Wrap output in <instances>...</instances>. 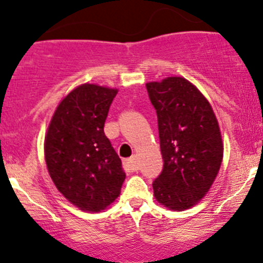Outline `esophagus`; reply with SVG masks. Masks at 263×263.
Here are the masks:
<instances>
[{"instance_id": "esophagus-1", "label": "esophagus", "mask_w": 263, "mask_h": 263, "mask_svg": "<svg viewBox=\"0 0 263 263\" xmlns=\"http://www.w3.org/2000/svg\"><path fill=\"white\" fill-rule=\"evenodd\" d=\"M123 167L126 171H135L136 170V157H131L128 159H124Z\"/></svg>"}]
</instances>
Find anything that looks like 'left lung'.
Listing matches in <instances>:
<instances>
[{"instance_id":"8db88e82","label":"left lung","mask_w":263,"mask_h":263,"mask_svg":"<svg viewBox=\"0 0 263 263\" xmlns=\"http://www.w3.org/2000/svg\"><path fill=\"white\" fill-rule=\"evenodd\" d=\"M156 109L163 170L154 197L171 210L190 209L212 187L223 158L217 118L202 93L184 78L146 84Z\"/></svg>"}]
</instances>
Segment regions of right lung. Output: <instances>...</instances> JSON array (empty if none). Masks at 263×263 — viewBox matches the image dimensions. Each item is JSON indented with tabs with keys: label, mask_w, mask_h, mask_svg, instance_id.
<instances>
[{
	"label": "right lung",
	"mask_w": 263,
	"mask_h": 263,
	"mask_svg": "<svg viewBox=\"0 0 263 263\" xmlns=\"http://www.w3.org/2000/svg\"><path fill=\"white\" fill-rule=\"evenodd\" d=\"M117 93L100 85H80L63 98L49 124L48 171L57 190L82 210H104L119 196L126 179L104 132Z\"/></svg>",
	"instance_id": "1"
}]
</instances>
